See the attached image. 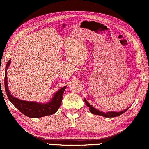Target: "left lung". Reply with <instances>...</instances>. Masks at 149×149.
<instances>
[{"mask_svg":"<svg viewBox=\"0 0 149 149\" xmlns=\"http://www.w3.org/2000/svg\"><path fill=\"white\" fill-rule=\"evenodd\" d=\"M85 103L86 105H87L88 107L90 108V111L91 113H92L93 114H96V115H100V116H102L104 117H106V118H110V117H116V116H118L120 115L123 114V113H124L126 112V110H127L128 108L130 107H128L127 109L124 110L123 111H121V112H108L107 113H104L103 112H101V111H99L98 110L96 109V108L92 107V106L90 105V104H89L87 100H85Z\"/></svg>","mask_w":149,"mask_h":149,"instance_id":"left-lung-1","label":"left lung"}]
</instances>
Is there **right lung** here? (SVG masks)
<instances>
[{
    "instance_id": "obj_1",
    "label": "right lung",
    "mask_w": 149,
    "mask_h": 149,
    "mask_svg": "<svg viewBox=\"0 0 149 149\" xmlns=\"http://www.w3.org/2000/svg\"><path fill=\"white\" fill-rule=\"evenodd\" d=\"M11 62L10 59L8 60L5 68V77H4V87H5L6 94L10 102L16 107L21 113L29 118H40L49 116L55 114L61 106L63 94L65 91L66 86L61 88L55 93L49 102L47 104H40L34 102L24 101L13 97L10 94L7 84V74L6 71Z\"/></svg>"
}]
</instances>
